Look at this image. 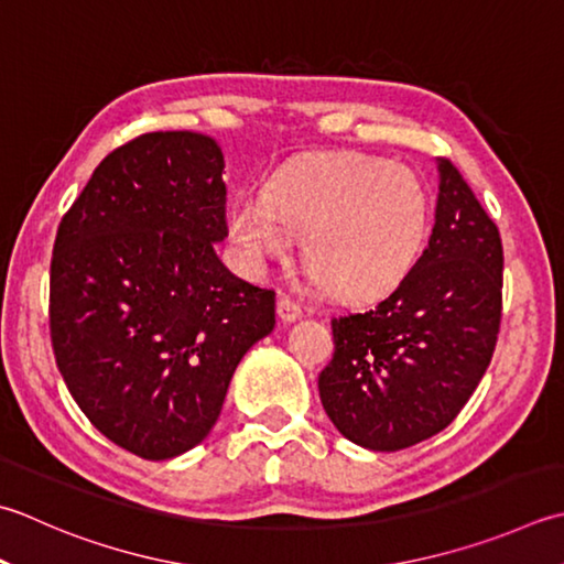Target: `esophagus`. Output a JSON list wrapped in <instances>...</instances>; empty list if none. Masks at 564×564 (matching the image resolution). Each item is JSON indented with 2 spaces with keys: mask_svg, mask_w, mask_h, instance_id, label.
Wrapping results in <instances>:
<instances>
[{
  "mask_svg": "<svg viewBox=\"0 0 564 564\" xmlns=\"http://www.w3.org/2000/svg\"><path fill=\"white\" fill-rule=\"evenodd\" d=\"M275 313H279V319H281V323H295V319H301V317H303L301 305L293 303L291 297H281V301L275 303Z\"/></svg>",
  "mask_w": 564,
  "mask_h": 564,
  "instance_id": "1",
  "label": "esophagus"
}]
</instances>
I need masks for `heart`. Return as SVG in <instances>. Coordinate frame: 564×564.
Returning a JSON list of instances; mask_svg holds the SVG:
<instances>
[{
    "label": "heart",
    "mask_w": 564,
    "mask_h": 564,
    "mask_svg": "<svg viewBox=\"0 0 564 564\" xmlns=\"http://www.w3.org/2000/svg\"><path fill=\"white\" fill-rule=\"evenodd\" d=\"M227 231L253 271L289 257L295 235H305L313 281L364 301L413 271L430 235V197L408 165L333 153L275 173L263 195L231 197Z\"/></svg>",
    "instance_id": "b5f03b06"
}]
</instances>
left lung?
<instances>
[{
	"label": "left lung",
	"instance_id": "8db88e82",
	"mask_svg": "<svg viewBox=\"0 0 564 564\" xmlns=\"http://www.w3.org/2000/svg\"><path fill=\"white\" fill-rule=\"evenodd\" d=\"M437 178L423 257L377 307L333 319L335 357L317 379L329 421L373 452L423 443L455 421L499 335V229L447 159Z\"/></svg>",
	"mask_w": 564,
	"mask_h": 564
}]
</instances>
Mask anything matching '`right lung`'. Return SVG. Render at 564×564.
Returning <instances> with one entry per match:
<instances>
[{
  "instance_id": "right-lung-1",
  "label": "right lung",
  "mask_w": 564,
  "mask_h": 564,
  "mask_svg": "<svg viewBox=\"0 0 564 564\" xmlns=\"http://www.w3.org/2000/svg\"><path fill=\"white\" fill-rule=\"evenodd\" d=\"M223 171L213 137L151 131L97 165L55 237V364L87 421L143 459L203 443L241 357L275 325V293L215 251Z\"/></svg>"
}]
</instances>
